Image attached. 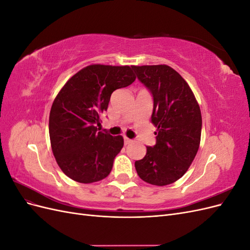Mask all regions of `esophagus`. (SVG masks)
Masks as SVG:
<instances>
[{"label": "esophagus", "mask_w": 250, "mask_h": 250, "mask_svg": "<svg viewBox=\"0 0 250 250\" xmlns=\"http://www.w3.org/2000/svg\"><path fill=\"white\" fill-rule=\"evenodd\" d=\"M132 143V140H130V139H128V138H124V144H125V146H127V145H129V144H131Z\"/></svg>", "instance_id": "34e87169"}]
</instances>
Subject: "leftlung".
Returning <instances> with one entry per match:
<instances>
[{
  "label": "left lung",
  "mask_w": 250,
  "mask_h": 250,
  "mask_svg": "<svg viewBox=\"0 0 250 250\" xmlns=\"http://www.w3.org/2000/svg\"><path fill=\"white\" fill-rule=\"evenodd\" d=\"M139 80L153 96L151 121L156 144L134 163L141 179L153 186L175 183L190 168L201 139L199 104L179 73L167 64L132 65Z\"/></svg>",
  "instance_id": "8db88e82"
}]
</instances>
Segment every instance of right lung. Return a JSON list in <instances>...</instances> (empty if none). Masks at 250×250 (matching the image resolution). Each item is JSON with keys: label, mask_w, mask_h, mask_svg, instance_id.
Returning <instances> with one entry per match:
<instances>
[{"label": "right lung", "mask_w": 250, "mask_h": 250, "mask_svg": "<svg viewBox=\"0 0 250 250\" xmlns=\"http://www.w3.org/2000/svg\"><path fill=\"white\" fill-rule=\"evenodd\" d=\"M129 65L90 64L66 81L52 104L49 133L53 154L67 177L92 184L108 176L124 146L122 135L98 130L113 90L130 85Z\"/></svg>", "instance_id": "add662e5"}]
</instances>
